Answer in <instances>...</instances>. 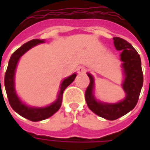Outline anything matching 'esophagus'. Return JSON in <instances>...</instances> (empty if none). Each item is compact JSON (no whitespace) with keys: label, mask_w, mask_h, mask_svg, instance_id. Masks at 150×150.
Returning a JSON list of instances; mask_svg holds the SVG:
<instances>
[{"label":"esophagus","mask_w":150,"mask_h":150,"mask_svg":"<svg viewBox=\"0 0 150 150\" xmlns=\"http://www.w3.org/2000/svg\"><path fill=\"white\" fill-rule=\"evenodd\" d=\"M78 71L81 74H85V73L86 72V69L85 67L83 66H79V68H78Z\"/></svg>","instance_id":"1"}]
</instances>
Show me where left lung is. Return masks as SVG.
Wrapping results in <instances>:
<instances>
[{"label": "left lung", "instance_id": "obj_1", "mask_svg": "<svg viewBox=\"0 0 150 150\" xmlns=\"http://www.w3.org/2000/svg\"><path fill=\"white\" fill-rule=\"evenodd\" d=\"M114 45L121 50L120 60L124 79L121 84L125 97L117 103H106L97 100L94 96L95 81L90 73H87L90 82L86 90V101L88 107L96 115L114 121L125 115L137 104L143 85V74L139 54L131 43L120 37H114Z\"/></svg>", "mask_w": 150, "mask_h": 150}]
</instances>
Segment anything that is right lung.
Returning <instances> with one entry per match:
<instances>
[{"label":"right lung","instance_id":"add662e5","mask_svg":"<svg viewBox=\"0 0 150 150\" xmlns=\"http://www.w3.org/2000/svg\"><path fill=\"white\" fill-rule=\"evenodd\" d=\"M44 40H33L27 42L15 50L11 56L8 62V66L4 76V86H5L6 93L8 96V101L11 107L16 113L21 115L25 118L32 121H40L45 120L51 117L56 113L61 106L62 103V95L64 89L75 80L76 74L73 73L69 77L65 78L62 81L60 86V91L58 93L56 100L46 107H32L23 103L18 96L15 86V71L17 68L18 63L21 57L25 54L28 50L40 43H44Z\"/></svg>","mask_w":150,"mask_h":150}]
</instances>
